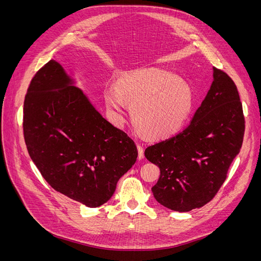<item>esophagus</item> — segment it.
<instances>
[{
	"label": "esophagus",
	"instance_id": "34e87169",
	"mask_svg": "<svg viewBox=\"0 0 261 261\" xmlns=\"http://www.w3.org/2000/svg\"><path fill=\"white\" fill-rule=\"evenodd\" d=\"M137 150H138V159L139 160L144 159L145 155H144V148H143V146L137 144Z\"/></svg>",
	"mask_w": 261,
	"mask_h": 261
}]
</instances>
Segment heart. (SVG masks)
Wrapping results in <instances>:
<instances>
[{
  "label": "heart",
  "instance_id": "obj_1",
  "mask_svg": "<svg viewBox=\"0 0 261 261\" xmlns=\"http://www.w3.org/2000/svg\"><path fill=\"white\" fill-rule=\"evenodd\" d=\"M105 101L117 124L126 117V103L139 130L150 139L178 132L192 111L194 96L184 80L158 68H145L122 77L105 90Z\"/></svg>",
  "mask_w": 261,
  "mask_h": 261
}]
</instances>
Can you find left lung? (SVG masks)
Listing matches in <instances>:
<instances>
[{"instance_id":"left-lung-1","label":"left lung","mask_w":261,"mask_h":261,"mask_svg":"<svg viewBox=\"0 0 261 261\" xmlns=\"http://www.w3.org/2000/svg\"><path fill=\"white\" fill-rule=\"evenodd\" d=\"M244 132L238 88L226 73L213 67V82L191 124L145 150L147 159L160 168L151 188L155 200L178 212L208 203L240 153Z\"/></svg>"}]
</instances>
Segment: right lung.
I'll return each instance as SVG.
<instances>
[{"instance_id": "1", "label": "right lung", "mask_w": 261, "mask_h": 261, "mask_svg": "<svg viewBox=\"0 0 261 261\" xmlns=\"http://www.w3.org/2000/svg\"><path fill=\"white\" fill-rule=\"evenodd\" d=\"M28 153L55 191L97 208L136 162L127 134L108 122L58 62L38 70L23 101Z\"/></svg>"}]
</instances>
